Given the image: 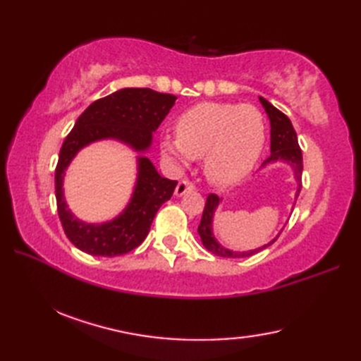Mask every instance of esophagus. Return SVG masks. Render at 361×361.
<instances>
[{
    "label": "esophagus",
    "mask_w": 361,
    "mask_h": 361,
    "mask_svg": "<svg viewBox=\"0 0 361 361\" xmlns=\"http://www.w3.org/2000/svg\"><path fill=\"white\" fill-rule=\"evenodd\" d=\"M195 186H194V183L192 181H189V180H181L178 185H176V188H175V195H183V194H186L188 190H192Z\"/></svg>",
    "instance_id": "esophagus-1"
}]
</instances>
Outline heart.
<instances>
[{
    "mask_svg": "<svg viewBox=\"0 0 361 361\" xmlns=\"http://www.w3.org/2000/svg\"><path fill=\"white\" fill-rule=\"evenodd\" d=\"M264 114L250 104L203 102L176 121V135L161 141L163 155L176 164L203 157V169L214 185H234L247 175L262 153Z\"/></svg>",
    "mask_w": 361,
    "mask_h": 361,
    "instance_id": "obj_1",
    "label": "heart"
}]
</instances>
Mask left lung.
<instances>
[{"instance_id":"left-lung-1","label":"left lung","mask_w":361,"mask_h":361,"mask_svg":"<svg viewBox=\"0 0 361 361\" xmlns=\"http://www.w3.org/2000/svg\"><path fill=\"white\" fill-rule=\"evenodd\" d=\"M260 102H262L264 109L270 118V124H271V155L268 157L264 164L270 163V161H276V159H286L288 163L295 167L296 172V180L301 183V173H302V153H301V147L298 144V137H296V132L293 126H291L290 119L287 118V114H283L281 110L276 109L270 102L267 101L264 97H259ZM301 190V185L298 188V194ZM219 204V197L216 194H209L208 198H206L204 203V209H203V216H202V221L198 225V234L202 237V243L204 245V248L211 251L212 255L220 256V257H229V259H239V257H250L256 252L265 250L267 247H270L271 243H274L278 240V237L273 239L270 243L264 245L257 250H251V251H245V252H235V251H229L226 248L221 247V245L214 239L212 234V217H214V211H216Z\"/></svg>"}]
</instances>
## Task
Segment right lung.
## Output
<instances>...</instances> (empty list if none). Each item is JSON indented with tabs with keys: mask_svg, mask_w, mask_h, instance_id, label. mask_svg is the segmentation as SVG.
Returning a JSON list of instances; mask_svg holds the SVG:
<instances>
[{
	"mask_svg": "<svg viewBox=\"0 0 361 361\" xmlns=\"http://www.w3.org/2000/svg\"><path fill=\"white\" fill-rule=\"evenodd\" d=\"M173 94L150 88H124L97 99L75 121L62 144L56 167L57 212L63 231L74 247L93 256H121L135 250L147 237L155 214L172 197L175 180L163 178L147 158H140V173L132 202L127 209L104 225H87L74 219L63 200V175L79 149L102 137H116L145 150L152 142V132L175 104Z\"/></svg>",
	"mask_w": 361,
	"mask_h": 361,
	"instance_id": "add662e5",
	"label": "right lung"
}]
</instances>
